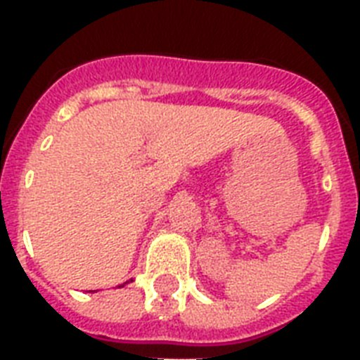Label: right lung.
<instances>
[{
	"label": "right lung",
	"instance_id": "right-lung-1",
	"mask_svg": "<svg viewBox=\"0 0 360 360\" xmlns=\"http://www.w3.org/2000/svg\"><path fill=\"white\" fill-rule=\"evenodd\" d=\"M124 284H127V282H124ZM124 284H123V285H124ZM123 285H120V288H123Z\"/></svg>",
	"mask_w": 360,
	"mask_h": 360
}]
</instances>
